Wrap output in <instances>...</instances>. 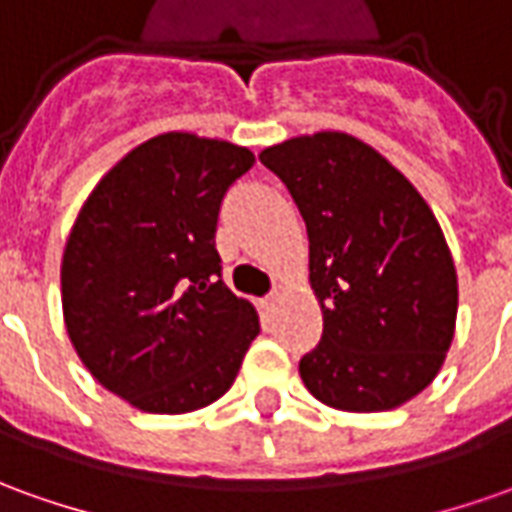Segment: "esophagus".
I'll list each match as a JSON object with an SVG mask.
<instances>
[{"mask_svg": "<svg viewBox=\"0 0 512 512\" xmlns=\"http://www.w3.org/2000/svg\"><path fill=\"white\" fill-rule=\"evenodd\" d=\"M277 300H280V291H271L269 297L263 300V305H266V308H274V305H277Z\"/></svg>", "mask_w": 512, "mask_h": 512, "instance_id": "obj_1", "label": "esophagus"}]
</instances>
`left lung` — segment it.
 <instances>
[{
	"instance_id": "8db88e82",
	"label": "left lung",
	"mask_w": 512,
	"mask_h": 512,
	"mask_svg": "<svg viewBox=\"0 0 512 512\" xmlns=\"http://www.w3.org/2000/svg\"><path fill=\"white\" fill-rule=\"evenodd\" d=\"M300 207L322 342L300 361L316 401L387 412L429 387L457 325V271L434 212L367 142L319 131L260 154Z\"/></svg>"
}]
</instances>
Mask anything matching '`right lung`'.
<instances>
[{
    "instance_id": "add662e5",
    "label": "right lung",
    "mask_w": 512,
    "mask_h": 512,
    "mask_svg": "<svg viewBox=\"0 0 512 512\" xmlns=\"http://www.w3.org/2000/svg\"><path fill=\"white\" fill-rule=\"evenodd\" d=\"M255 165L227 139L170 131L137 145L89 193L66 238L61 305L86 370L123 401L184 415L218 401L260 333L221 280L218 212Z\"/></svg>"
}]
</instances>
